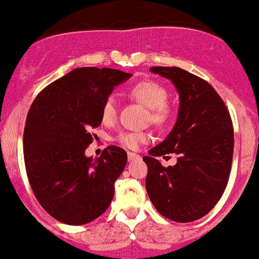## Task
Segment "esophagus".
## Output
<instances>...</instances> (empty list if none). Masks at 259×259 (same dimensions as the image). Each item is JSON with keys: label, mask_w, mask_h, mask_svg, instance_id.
Returning <instances> with one entry per match:
<instances>
[{"label": "esophagus", "mask_w": 259, "mask_h": 259, "mask_svg": "<svg viewBox=\"0 0 259 259\" xmlns=\"http://www.w3.org/2000/svg\"><path fill=\"white\" fill-rule=\"evenodd\" d=\"M127 156H128V160H131V161H133V160H139V159H141V156H139L138 154L131 153V152H128V154H127Z\"/></svg>", "instance_id": "1"}]
</instances>
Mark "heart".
I'll use <instances>...</instances> for the list:
<instances>
[{
  "mask_svg": "<svg viewBox=\"0 0 259 259\" xmlns=\"http://www.w3.org/2000/svg\"><path fill=\"white\" fill-rule=\"evenodd\" d=\"M128 95L133 100L148 109V118L156 126H164L171 120L174 109L167 103L168 92L161 84L154 80L144 79L133 84L128 89ZM117 107L114 98L109 97L101 107V120L110 123L116 118ZM149 133L143 131H122L116 136V141L127 149H138L142 144L149 141Z\"/></svg>",
  "mask_w": 259,
  "mask_h": 259,
  "instance_id": "b5f03b06",
  "label": "heart"
}]
</instances>
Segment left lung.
Returning <instances> with one entry per match:
<instances>
[{"instance_id": "8db88e82", "label": "left lung", "mask_w": 259, "mask_h": 259, "mask_svg": "<svg viewBox=\"0 0 259 259\" xmlns=\"http://www.w3.org/2000/svg\"><path fill=\"white\" fill-rule=\"evenodd\" d=\"M172 80L180 95L179 117L164 142L149 150L145 188L162 217L191 223L207 215L222 198L231 171L234 127L230 112L207 80L179 67H152ZM176 153L165 168L156 156Z\"/></svg>"}]
</instances>
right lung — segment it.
<instances>
[{"label": "right lung", "instance_id": "1", "mask_svg": "<svg viewBox=\"0 0 259 259\" xmlns=\"http://www.w3.org/2000/svg\"><path fill=\"white\" fill-rule=\"evenodd\" d=\"M130 77L118 69L75 68L44 88L29 109L23 136L29 184L40 205L61 223H91L114 198L127 153L109 145L93 159L85 150L91 130L103 121L104 101Z\"/></svg>", "mask_w": 259, "mask_h": 259}]
</instances>
